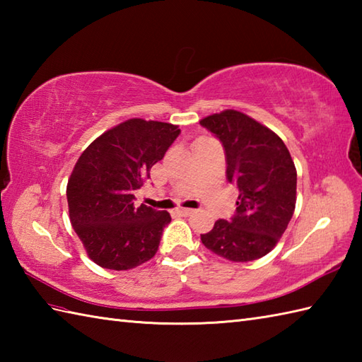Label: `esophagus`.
<instances>
[{"label": "esophagus", "mask_w": 362, "mask_h": 362, "mask_svg": "<svg viewBox=\"0 0 362 362\" xmlns=\"http://www.w3.org/2000/svg\"><path fill=\"white\" fill-rule=\"evenodd\" d=\"M175 213L180 214V216H188V214L193 213V210H189V209H175Z\"/></svg>", "instance_id": "obj_1"}]
</instances>
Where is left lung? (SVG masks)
I'll use <instances>...</instances> for the list:
<instances>
[{"label": "left lung", "mask_w": 362, "mask_h": 362, "mask_svg": "<svg viewBox=\"0 0 362 362\" xmlns=\"http://www.w3.org/2000/svg\"><path fill=\"white\" fill-rule=\"evenodd\" d=\"M226 151L227 180L240 191L232 221L201 235L206 249L235 263L267 255L296 210L297 171L281 138L249 115L224 110L201 119Z\"/></svg>", "instance_id": "left-lung-1"}]
</instances>
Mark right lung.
I'll return each instance as SVG.
<instances>
[{
	"mask_svg": "<svg viewBox=\"0 0 362 362\" xmlns=\"http://www.w3.org/2000/svg\"><path fill=\"white\" fill-rule=\"evenodd\" d=\"M179 126L141 118L105 130L76 161L68 179L70 221L93 263L127 271L158 250L168 211L135 205V189L151 179V168L165 157Z\"/></svg>",
	"mask_w": 362,
	"mask_h": 362,
	"instance_id": "right-lung-1",
	"label": "right lung"
}]
</instances>
